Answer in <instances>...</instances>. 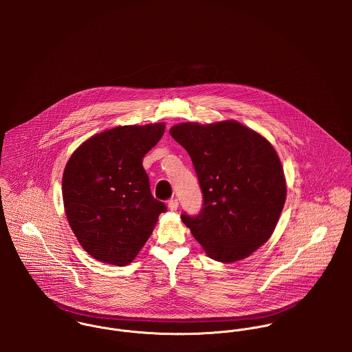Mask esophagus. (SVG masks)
I'll return each instance as SVG.
<instances>
[{
	"label": "esophagus",
	"instance_id": "34e87169",
	"mask_svg": "<svg viewBox=\"0 0 352 352\" xmlns=\"http://www.w3.org/2000/svg\"><path fill=\"white\" fill-rule=\"evenodd\" d=\"M168 207H169V210L176 211V210H177V207H179V201H177V199L172 198V199H169V201H168Z\"/></svg>",
	"mask_w": 352,
	"mask_h": 352
}]
</instances>
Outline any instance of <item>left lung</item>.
Instances as JSON below:
<instances>
[{"mask_svg": "<svg viewBox=\"0 0 352 352\" xmlns=\"http://www.w3.org/2000/svg\"><path fill=\"white\" fill-rule=\"evenodd\" d=\"M170 135L188 151L201 186L197 215L182 214L206 253L222 263L250 256L272 234L286 201L279 157L237 122L182 123Z\"/></svg>", "mask_w": 352, "mask_h": 352, "instance_id": "8db88e82", "label": "left lung"}]
</instances>
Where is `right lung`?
<instances>
[{
    "mask_svg": "<svg viewBox=\"0 0 352 352\" xmlns=\"http://www.w3.org/2000/svg\"><path fill=\"white\" fill-rule=\"evenodd\" d=\"M165 126H123L85 141L66 164L62 195L69 225L82 248L116 265L133 261L166 206L151 195L145 154Z\"/></svg>",
    "mask_w": 352,
    "mask_h": 352,
    "instance_id": "1",
    "label": "right lung"
}]
</instances>
